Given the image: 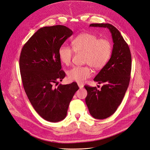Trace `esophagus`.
Masks as SVG:
<instances>
[{
    "label": "esophagus",
    "instance_id": "1",
    "mask_svg": "<svg viewBox=\"0 0 150 150\" xmlns=\"http://www.w3.org/2000/svg\"><path fill=\"white\" fill-rule=\"evenodd\" d=\"M78 85H79V88H80V89H81V88H83V85H81V84H80V83H78Z\"/></svg>",
    "mask_w": 150,
    "mask_h": 150
}]
</instances>
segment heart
Here are the masks:
<instances>
[{"mask_svg": "<svg viewBox=\"0 0 150 150\" xmlns=\"http://www.w3.org/2000/svg\"><path fill=\"white\" fill-rule=\"evenodd\" d=\"M72 47L65 45L59 49V57L60 62L65 65L71 62L74 51L84 53L85 66H75L67 73L69 80L83 83L92 75L89 65L93 68L99 70L107 64L111 56L112 44L108 39H98V37L89 33H83L77 36L71 42Z\"/></svg>", "mask_w": 150, "mask_h": 150, "instance_id": "heart-1", "label": "heart"}]
</instances>
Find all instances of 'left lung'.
<instances>
[{
    "label": "left lung",
    "instance_id": "8db88e82",
    "mask_svg": "<svg viewBox=\"0 0 150 150\" xmlns=\"http://www.w3.org/2000/svg\"><path fill=\"white\" fill-rule=\"evenodd\" d=\"M91 27L106 28L111 33L114 42L111 57L94 79L103 83L100 90L85 86L87 91L85 102L92 117L104 119L117 110L128 88L132 69V56L128 44L119 31L109 23H93Z\"/></svg>",
    "mask_w": 150,
    "mask_h": 150
}]
</instances>
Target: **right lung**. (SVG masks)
<instances>
[{
    "mask_svg": "<svg viewBox=\"0 0 150 150\" xmlns=\"http://www.w3.org/2000/svg\"><path fill=\"white\" fill-rule=\"evenodd\" d=\"M72 34L63 25L41 28L25 43L20 54V70L25 93L38 114L51 122L66 117L69 104L79 89L75 82L54 86L65 76L58 52Z\"/></svg>",
    "mask_w": 150,
    "mask_h": 150,
    "instance_id": "right-lung-1",
    "label": "right lung"
}]
</instances>
